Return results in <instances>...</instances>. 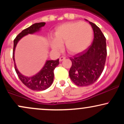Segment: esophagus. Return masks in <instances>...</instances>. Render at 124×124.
I'll use <instances>...</instances> for the list:
<instances>
[{"instance_id": "34e87169", "label": "esophagus", "mask_w": 124, "mask_h": 124, "mask_svg": "<svg viewBox=\"0 0 124 124\" xmlns=\"http://www.w3.org/2000/svg\"><path fill=\"white\" fill-rule=\"evenodd\" d=\"M65 57H64V56H61V57L59 58V61L61 62V61L65 60Z\"/></svg>"}]
</instances>
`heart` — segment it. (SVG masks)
Wrapping results in <instances>:
<instances>
[{
  "label": "heart",
  "mask_w": 124,
  "mask_h": 124,
  "mask_svg": "<svg viewBox=\"0 0 124 124\" xmlns=\"http://www.w3.org/2000/svg\"><path fill=\"white\" fill-rule=\"evenodd\" d=\"M55 38L50 41L51 47L55 51L62 49L65 42L69 54L76 55L87 49L92 42L93 31L91 25L84 21L68 22L59 25L54 32Z\"/></svg>",
  "instance_id": "1"
}]
</instances>
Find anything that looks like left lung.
Segmentation results:
<instances>
[{
    "mask_svg": "<svg viewBox=\"0 0 124 124\" xmlns=\"http://www.w3.org/2000/svg\"><path fill=\"white\" fill-rule=\"evenodd\" d=\"M89 22L94 32L92 45L85 51L70 58L72 65L69 76L72 82L79 86H89L99 79L104 70L107 57L104 35L99 27Z\"/></svg>",
    "mask_w": 124,
    "mask_h": 124,
    "instance_id": "obj_1",
    "label": "left lung"
}]
</instances>
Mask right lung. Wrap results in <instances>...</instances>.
Listing matches in <instances>:
<instances>
[{"instance_id": "1", "label": "right lung", "mask_w": 124, "mask_h": 124, "mask_svg": "<svg viewBox=\"0 0 124 124\" xmlns=\"http://www.w3.org/2000/svg\"><path fill=\"white\" fill-rule=\"evenodd\" d=\"M45 23L41 22L35 23L31 25L29 27L23 30L14 40L13 51V59L15 62V68L16 72L17 74L18 78L22 82V83L27 87L28 88L32 90L41 91L48 89L51 86L54 80V70L55 68L59 65V59L56 60L46 61L43 68L39 72L31 77H27L23 75L18 71L15 63V49L18 42L25 35L32 34L41 30V28L44 27Z\"/></svg>"}]
</instances>
